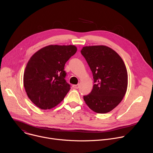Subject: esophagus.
Masks as SVG:
<instances>
[{"label":"esophagus","mask_w":153,"mask_h":153,"mask_svg":"<svg viewBox=\"0 0 153 153\" xmlns=\"http://www.w3.org/2000/svg\"><path fill=\"white\" fill-rule=\"evenodd\" d=\"M73 87L74 88H76V89H77L79 88V84H77V85H73Z\"/></svg>","instance_id":"34e87169"}]
</instances>
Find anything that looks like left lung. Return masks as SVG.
Here are the masks:
<instances>
[{"mask_svg": "<svg viewBox=\"0 0 153 153\" xmlns=\"http://www.w3.org/2000/svg\"><path fill=\"white\" fill-rule=\"evenodd\" d=\"M80 52L92 72L95 83L84 100L95 113H107L126 95L128 75L124 62L114 50L105 45L84 47Z\"/></svg>", "mask_w": 153, "mask_h": 153, "instance_id": "obj_1", "label": "left lung"}]
</instances>
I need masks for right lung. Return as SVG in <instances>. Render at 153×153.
I'll use <instances>...</instances> for the list:
<instances>
[{"label":"right lung","instance_id":"1","mask_svg":"<svg viewBox=\"0 0 153 153\" xmlns=\"http://www.w3.org/2000/svg\"><path fill=\"white\" fill-rule=\"evenodd\" d=\"M76 52L74 45H50L30 57L23 83L28 98L36 106L50 109L63 101L71 89L65 79V65Z\"/></svg>","mask_w":153,"mask_h":153}]
</instances>
